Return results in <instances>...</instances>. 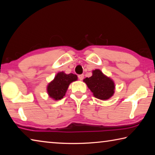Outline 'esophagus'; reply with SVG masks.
I'll use <instances>...</instances> for the list:
<instances>
[{
	"label": "esophagus",
	"mask_w": 155,
	"mask_h": 155,
	"mask_svg": "<svg viewBox=\"0 0 155 155\" xmlns=\"http://www.w3.org/2000/svg\"><path fill=\"white\" fill-rule=\"evenodd\" d=\"M83 78H84V75H83V74L78 75V78H79V79H80L81 81H82V80L83 79Z\"/></svg>",
	"instance_id": "1"
}]
</instances>
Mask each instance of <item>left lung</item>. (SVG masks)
I'll list each match as a JSON object with an SVG mask.
<instances>
[{"mask_svg":"<svg viewBox=\"0 0 155 155\" xmlns=\"http://www.w3.org/2000/svg\"><path fill=\"white\" fill-rule=\"evenodd\" d=\"M88 88L96 98L106 101L114 95L115 84L114 81L104 75L101 70L96 69L92 71V76L83 80Z\"/></svg>","mask_w":155,"mask_h":155,"instance_id":"obj_1","label":"left lung"}]
</instances>
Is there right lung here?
Segmentation results:
<instances>
[{"label":"right lung","mask_w":155,"mask_h":155,"mask_svg":"<svg viewBox=\"0 0 155 155\" xmlns=\"http://www.w3.org/2000/svg\"><path fill=\"white\" fill-rule=\"evenodd\" d=\"M77 76L70 73L66 74L64 72L57 73L53 80L47 86L48 96L54 101H59L65 95L68 86L73 81L77 80Z\"/></svg>","instance_id":"1"}]
</instances>
